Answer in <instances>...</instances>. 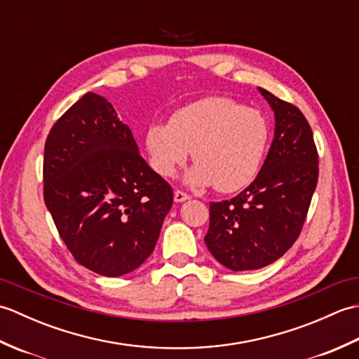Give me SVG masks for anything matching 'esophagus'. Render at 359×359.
Here are the masks:
<instances>
[{
	"mask_svg": "<svg viewBox=\"0 0 359 359\" xmlns=\"http://www.w3.org/2000/svg\"><path fill=\"white\" fill-rule=\"evenodd\" d=\"M189 197H191V196H189L185 191H182V189H175V191H174V201L175 202H185V201L189 199Z\"/></svg>",
	"mask_w": 359,
	"mask_h": 359,
	"instance_id": "1",
	"label": "esophagus"
}]
</instances>
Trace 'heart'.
<instances>
[{"label": "heart", "instance_id": "obj_1", "mask_svg": "<svg viewBox=\"0 0 359 359\" xmlns=\"http://www.w3.org/2000/svg\"><path fill=\"white\" fill-rule=\"evenodd\" d=\"M269 140L264 114L226 97L187 104L172 114L170 123H152L144 135L157 174L171 177L193 149L196 165L187 174V184L215 185L222 193L238 191L256 177Z\"/></svg>", "mask_w": 359, "mask_h": 359}]
</instances>
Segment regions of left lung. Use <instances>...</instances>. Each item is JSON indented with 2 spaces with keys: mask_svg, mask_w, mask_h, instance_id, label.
<instances>
[{
  "mask_svg": "<svg viewBox=\"0 0 359 359\" xmlns=\"http://www.w3.org/2000/svg\"><path fill=\"white\" fill-rule=\"evenodd\" d=\"M259 93L276 118L274 139L257 177L230 201L210 202L205 236L211 255L233 271L278 261L299 238L319 175L313 133L294 104Z\"/></svg>",
  "mask_w": 359,
  "mask_h": 359,
  "instance_id": "obj_1",
  "label": "left lung"
}]
</instances>
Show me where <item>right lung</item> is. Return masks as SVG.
Instances as JSON below:
<instances>
[{
  "label": "right lung",
  "instance_id": "right-lung-1",
  "mask_svg": "<svg viewBox=\"0 0 359 359\" xmlns=\"http://www.w3.org/2000/svg\"><path fill=\"white\" fill-rule=\"evenodd\" d=\"M43 182L46 207L75 261L109 278L147 261L174 201L171 185L140 156L131 129L94 93L50 128Z\"/></svg>",
  "mask_w": 359,
  "mask_h": 359
}]
</instances>
